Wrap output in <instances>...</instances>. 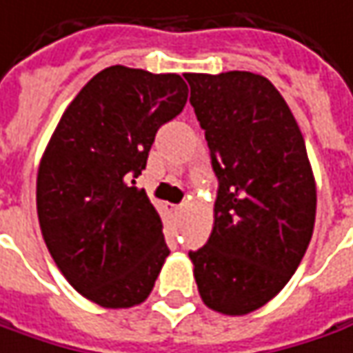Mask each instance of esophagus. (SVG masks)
<instances>
[{"label": "esophagus", "mask_w": 353, "mask_h": 353, "mask_svg": "<svg viewBox=\"0 0 353 353\" xmlns=\"http://www.w3.org/2000/svg\"><path fill=\"white\" fill-rule=\"evenodd\" d=\"M170 210H172V214H174V216H179V214L183 212V207H181V205H172Z\"/></svg>", "instance_id": "34e87169"}]
</instances>
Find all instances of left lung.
I'll list each match as a JSON object with an SVG mask.
<instances>
[{
  "label": "left lung",
  "mask_w": 353,
  "mask_h": 353,
  "mask_svg": "<svg viewBox=\"0 0 353 353\" xmlns=\"http://www.w3.org/2000/svg\"><path fill=\"white\" fill-rule=\"evenodd\" d=\"M218 177L214 226L189 251L205 305L247 315L296 272L315 226L317 189L305 141L286 100L249 71L187 73Z\"/></svg>",
  "instance_id": "1"
}]
</instances>
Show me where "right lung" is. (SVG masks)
<instances>
[{"mask_svg":"<svg viewBox=\"0 0 353 353\" xmlns=\"http://www.w3.org/2000/svg\"><path fill=\"white\" fill-rule=\"evenodd\" d=\"M187 94L176 73L108 67L67 106L40 160L46 247L67 282L102 307L143 303L170 255L160 214L135 177Z\"/></svg>","mask_w":353,"mask_h":353,"instance_id":"obj_1","label":"right lung"}]
</instances>
